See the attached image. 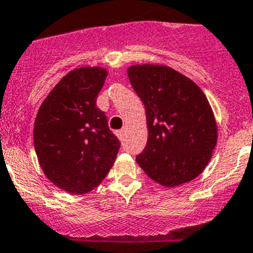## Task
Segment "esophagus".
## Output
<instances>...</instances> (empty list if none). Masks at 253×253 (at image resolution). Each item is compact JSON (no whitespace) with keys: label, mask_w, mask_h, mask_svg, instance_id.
Returning a JSON list of instances; mask_svg holds the SVG:
<instances>
[{"label":"esophagus","mask_w":253,"mask_h":253,"mask_svg":"<svg viewBox=\"0 0 253 253\" xmlns=\"http://www.w3.org/2000/svg\"><path fill=\"white\" fill-rule=\"evenodd\" d=\"M115 134H117V136H118V138H119V139H120V140H123V139H124L125 129H122V130H118V131H117V133H115Z\"/></svg>","instance_id":"1"}]
</instances>
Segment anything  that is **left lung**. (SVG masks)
Returning a JSON list of instances; mask_svg holds the SVG:
<instances>
[{
    "instance_id": "1",
    "label": "left lung",
    "mask_w": 253,
    "mask_h": 253,
    "mask_svg": "<svg viewBox=\"0 0 253 253\" xmlns=\"http://www.w3.org/2000/svg\"><path fill=\"white\" fill-rule=\"evenodd\" d=\"M128 76L147 115L148 142L136 163L164 187H177L198 177L212 157L218 135L205 92L166 65H133Z\"/></svg>"
}]
</instances>
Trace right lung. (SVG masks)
Returning a JSON list of instances; mask_svg holds the SVG:
<instances>
[{
	"label": "right lung",
	"mask_w": 253,
	"mask_h": 253,
	"mask_svg": "<svg viewBox=\"0 0 253 253\" xmlns=\"http://www.w3.org/2000/svg\"><path fill=\"white\" fill-rule=\"evenodd\" d=\"M108 76L100 66L71 70L37 111L34 145L45 177L71 194L96 188L117 159L120 142L96 98Z\"/></svg>",
	"instance_id": "right-lung-1"
}]
</instances>
